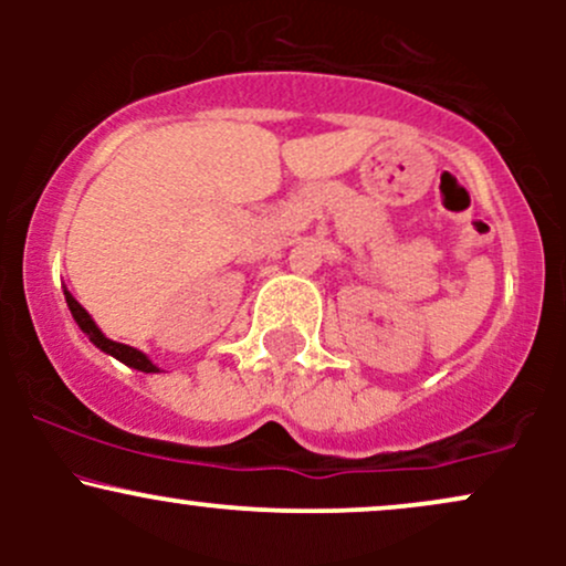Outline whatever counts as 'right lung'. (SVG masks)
<instances>
[{
    "label": "right lung",
    "mask_w": 566,
    "mask_h": 566,
    "mask_svg": "<svg viewBox=\"0 0 566 566\" xmlns=\"http://www.w3.org/2000/svg\"><path fill=\"white\" fill-rule=\"evenodd\" d=\"M63 295H66L69 311H71V316H74V322L80 324L82 333L87 335L90 340H93L95 346L103 350V354L114 356V359H119L122 365H127V367H133V369H140V373H159V367L154 365V361L148 359V356L143 354V350L133 348V346H125V343H116V340H112V337L103 335L101 329H97V324L93 322V316H90L87 311H84L82 305L76 303V297L71 295L69 290H63Z\"/></svg>",
    "instance_id": "1"
}]
</instances>
